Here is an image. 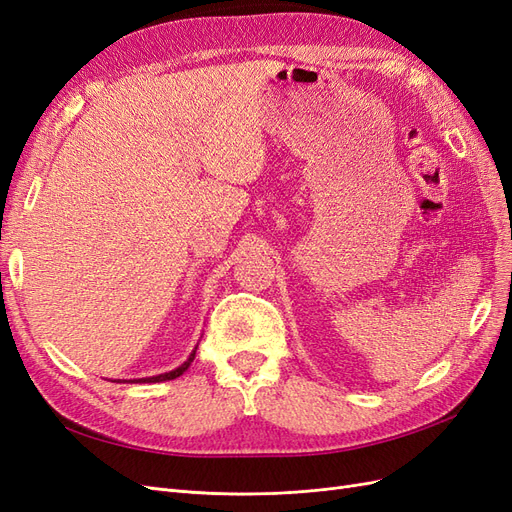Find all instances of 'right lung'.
<instances>
[{"label": "right lung", "mask_w": 512, "mask_h": 512, "mask_svg": "<svg viewBox=\"0 0 512 512\" xmlns=\"http://www.w3.org/2000/svg\"><path fill=\"white\" fill-rule=\"evenodd\" d=\"M194 356H196V348L192 350V354L188 356V359H185L177 369H173V371H166V374H160V376H151V378H138V380H123V382H166V380H175V378H179L185 369H188L190 365H192V361H194ZM115 382V380H113ZM119 382V380H117Z\"/></svg>", "instance_id": "1"}]
</instances>
